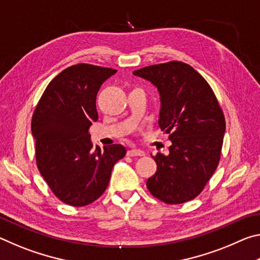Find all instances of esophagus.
Returning <instances> with one entry per match:
<instances>
[{
    "label": "esophagus",
    "instance_id": "1",
    "mask_svg": "<svg viewBox=\"0 0 260 260\" xmlns=\"http://www.w3.org/2000/svg\"><path fill=\"white\" fill-rule=\"evenodd\" d=\"M127 156L129 157H135V156H144V151L140 150V149H129L127 151Z\"/></svg>",
    "mask_w": 260,
    "mask_h": 260
}]
</instances>
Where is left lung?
Here are the masks:
<instances>
[{
    "label": "left lung",
    "instance_id": "obj_1",
    "mask_svg": "<svg viewBox=\"0 0 260 260\" xmlns=\"http://www.w3.org/2000/svg\"><path fill=\"white\" fill-rule=\"evenodd\" d=\"M158 88V125L169 134V156H152L157 171L147 180L153 197L182 204L203 191L221 157L226 120L208 81L183 61L150 65L133 72Z\"/></svg>",
    "mask_w": 260,
    "mask_h": 260
}]
</instances>
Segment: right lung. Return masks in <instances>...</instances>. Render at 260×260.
I'll use <instances>...</instances> for the list:
<instances>
[{
    "mask_svg": "<svg viewBox=\"0 0 260 260\" xmlns=\"http://www.w3.org/2000/svg\"><path fill=\"white\" fill-rule=\"evenodd\" d=\"M117 70L80 63L52 79L32 116L35 160L54 195L71 206L93 203L107 189L121 144L93 148L88 129L99 119L96 95Z\"/></svg>",
    "mask_w": 260,
    "mask_h": 260,
    "instance_id": "obj_1",
    "label": "right lung"
}]
</instances>
